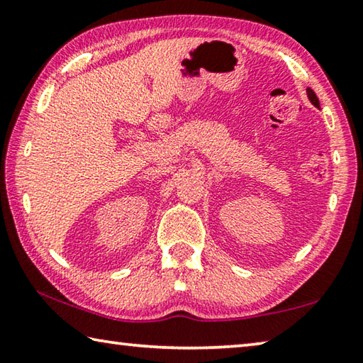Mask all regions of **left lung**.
<instances>
[{
  "label": "left lung",
  "mask_w": 363,
  "mask_h": 363,
  "mask_svg": "<svg viewBox=\"0 0 363 363\" xmlns=\"http://www.w3.org/2000/svg\"><path fill=\"white\" fill-rule=\"evenodd\" d=\"M307 96H309V101L314 104L315 107H318V99H317V96H315V93L314 91H312L311 88H307Z\"/></svg>",
  "instance_id": "left-lung-1"
}]
</instances>
